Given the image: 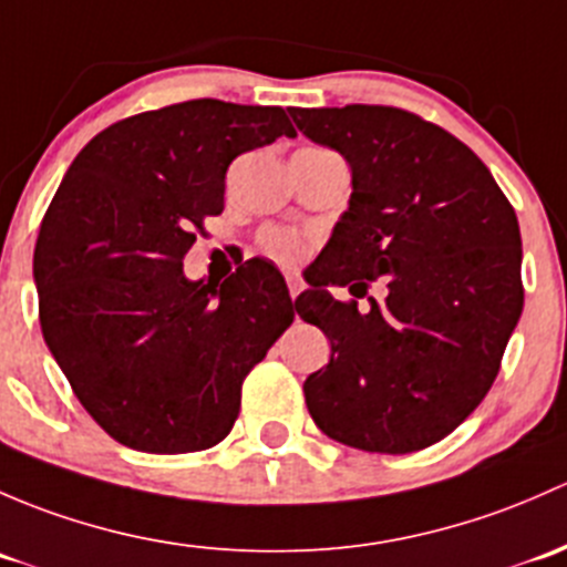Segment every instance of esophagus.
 <instances>
[{
  "mask_svg": "<svg viewBox=\"0 0 567 567\" xmlns=\"http://www.w3.org/2000/svg\"><path fill=\"white\" fill-rule=\"evenodd\" d=\"M286 286H289V295H291V300H295V297L300 295V289H302V284L297 281L295 276H289V278H286Z\"/></svg>",
  "mask_w": 567,
  "mask_h": 567,
  "instance_id": "obj_1",
  "label": "esophagus"
}]
</instances>
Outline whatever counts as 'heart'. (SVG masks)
Returning <instances> with one entry per match:
<instances>
[{
  "mask_svg": "<svg viewBox=\"0 0 567 567\" xmlns=\"http://www.w3.org/2000/svg\"><path fill=\"white\" fill-rule=\"evenodd\" d=\"M265 248L267 254L276 256L281 261H297L302 256V240L291 231H267L265 235Z\"/></svg>",
  "mask_w": 567,
  "mask_h": 567,
  "instance_id": "obj_1",
  "label": "heart"
}]
</instances>
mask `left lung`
I'll return each mask as SVG.
<instances>
[{
  "label": "left lung",
  "instance_id": "obj_1",
  "mask_svg": "<svg viewBox=\"0 0 567 567\" xmlns=\"http://www.w3.org/2000/svg\"><path fill=\"white\" fill-rule=\"evenodd\" d=\"M297 131L352 168L297 313L330 341L306 379V404L330 440L369 453H414L458 429L494 384L524 306L522 235L511 202L466 144L393 106L291 109ZM365 315L330 285L362 296Z\"/></svg>",
  "mask_w": 567,
  "mask_h": 567
}]
</instances>
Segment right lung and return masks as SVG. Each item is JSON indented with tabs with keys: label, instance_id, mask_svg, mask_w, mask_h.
<instances>
[{
	"label": "right lung",
	"instance_id": "1",
	"mask_svg": "<svg viewBox=\"0 0 567 567\" xmlns=\"http://www.w3.org/2000/svg\"><path fill=\"white\" fill-rule=\"evenodd\" d=\"M278 136H295L281 106L202 97L114 122L70 163L34 245L40 327L75 399L125 447L218 445L243 379L295 319L267 261L224 284L183 272L204 218L224 213L229 163Z\"/></svg>",
	"mask_w": 567,
	"mask_h": 567
}]
</instances>
